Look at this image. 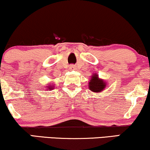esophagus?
Returning <instances> with one entry per match:
<instances>
[{"label":"esophagus","instance_id":"esophagus-1","mask_svg":"<svg viewBox=\"0 0 150 150\" xmlns=\"http://www.w3.org/2000/svg\"><path fill=\"white\" fill-rule=\"evenodd\" d=\"M74 69H75V66L74 65H71V66H70V69L74 70Z\"/></svg>","mask_w":150,"mask_h":150}]
</instances>
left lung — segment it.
I'll return each instance as SVG.
<instances>
[{
	"instance_id": "8db88e82",
	"label": "left lung",
	"mask_w": 150,
	"mask_h": 150,
	"mask_svg": "<svg viewBox=\"0 0 150 150\" xmlns=\"http://www.w3.org/2000/svg\"><path fill=\"white\" fill-rule=\"evenodd\" d=\"M106 81L99 78V75L93 74L90 79L89 84V89L94 92H101L103 91L106 87Z\"/></svg>"
}]
</instances>
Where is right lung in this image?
Masks as SVG:
<instances>
[{
	"mask_svg": "<svg viewBox=\"0 0 150 150\" xmlns=\"http://www.w3.org/2000/svg\"><path fill=\"white\" fill-rule=\"evenodd\" d=\"M47 89V90H53L54 89V88H53V86H47V88H46Z\"/></svg>",
	"mask_w": 150,
	"mask_h": 150,
	"instance_id": "right-lung-1",
	"label": "right lung"
}]
</instances>
